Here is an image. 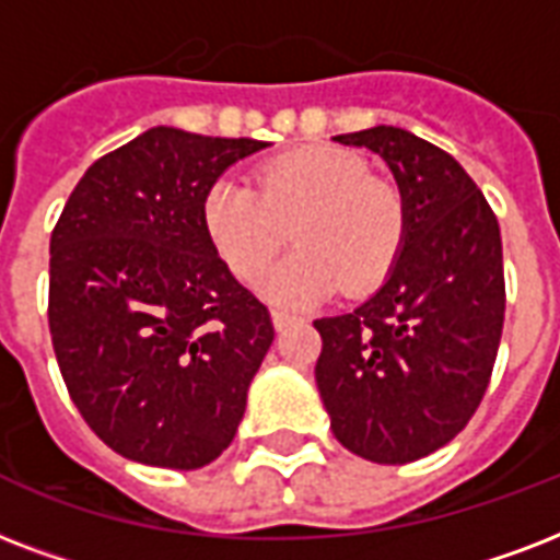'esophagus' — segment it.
<instances>
[{
  "instance_id": "obj_1",
  "label": "esophagus",
  "mask_w": 560,
  "mask_h": 560,
  "mask_svg": "<svg viewBox=\"0 0 560 560\" xmlns=\"http://www.w3.org/2000/svg\"><path fill=\"white\" fill-rule=\"evenodd\" d=\"M271 320H275V329H285L289 324H294V315H289V312L283 310H271Z\"/></svg>"
}]
</instances>
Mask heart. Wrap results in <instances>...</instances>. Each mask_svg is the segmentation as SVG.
Segmentation results:
<instances>
[{"mask_svg": "<svg viewBox=\"0 0 560 560\" xmlns=\"http://www.w3.org/2000/svg\"><path fill=\"white\" fill-rule=\"evenodd\" d=\"M259 189L224 175L203 198L212 245L242 283H254L294 240L262 280V294L283 306H303L339 289H374L406 240V203L388 180L371 177L359 154L332 145L285 151L259 168Z\"/></svg>", "mask_w": 560, "mask_h": 560, "instance_id": "heart-1", "label": "heart"}]
</instances>
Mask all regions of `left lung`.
I'll list each match as a JSON object with an SVG mask.
<instances>
[{
  "instance_id": "1",
  "label": "left lung",
  "mask_w": 560,
  "mask_h": 560,
  "mask_svg": "<svg viewBox=\"0 0 560 560\" xmlns=\"http://www.w3.org/2000/svg\"><path fill=\"white\" fill-rule=\"evenodd\" d=\"M336 142L392 168L406 240L374 298L315 320V383L341 446L409 465L450 444L485 397L505 318L500 224L474 177L432 142L392 125Z\"/></svg>"
}]
</instances>
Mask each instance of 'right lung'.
<instances>
[{
  "mask_svg": "<svg viewBox=\"0 0 560 560\" xmlns=\"http://www.w3.org/2000/svg\"><path fill=\"white\" fill-rule=\"evenodd\" d=\"M266 142L158 125L86 168L49 245L51 348L119 456L198 470L231 446L271 315L219 257L210 186Z\"/></svg>",
  "mask_w": 560,
  "mask_h": 560,
  "instance_id": "add662e5",
  "label": "right lung"
}]
</instances>
